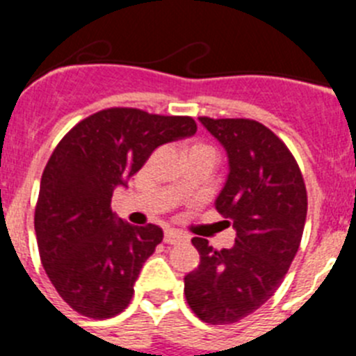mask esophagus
<instances>
[{
  "instance_id": "1",
  "label": "esophagus",
  "mask_w": 356,
  "mask_h": 356,
  "mask_svg": "<svg viewBox=\"0 0 356 356\" xmlns=\"http://www.w3.org/2000/svg\"><path fill=\"white\" fill-rule=\"evenodd\" d=\"M188 235L180 232V229H165V234H163V242L165 244H180V242H187Z\"/></svg>"
}]
</instances>
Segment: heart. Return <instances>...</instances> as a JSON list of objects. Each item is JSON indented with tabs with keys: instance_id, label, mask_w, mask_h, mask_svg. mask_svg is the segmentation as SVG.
I'll list each match as a JSON object with an SVG mask.
<instances>
[{
	"instance_id": "b5f03b06",
	"label": "heart",
	"mask_w": 356,
	"mask_h": 356,
	"mask_svg": "<svg viewBox=\"0 0 356 356\" xmlns=\"http://www.w3.org/2000/svg\"><path fill=\"white\" fill-rule=\"evenodd\" d=\"M196 149H210V147L205 146V144L194 143V144H188V146L185 147V153H188V151H196Z\"/></svg>"
}]
</instances>
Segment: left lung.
<instances>
[{
	"instance_id": "left-lung-1",
	"label": "left lung",
	"mask_w": 356,
	"mask_h": 356,
	"mask_svg": "<svg viewBox=\"0 0 356 356\" xmlns=\"http://www.w3.org/2000/svg\"><path fill=\"white\" fill-rule=\"evenodd\" d=\"M200 121L228 155L216 209L237 237L234 248L219 251L193 238L200 266L185 276V298L201 321L232 325L262 307L287 275L303 237L307 188L289 147L262 122Z\"/></svg>"
}]
</instances>
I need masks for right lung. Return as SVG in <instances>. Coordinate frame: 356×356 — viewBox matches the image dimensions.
<instances>
[{
	"instance_id": "1",
	"label": "right lung",
	"mask_w": 356,
	"mask_h": 356,
	"mask_svg": "<svg viewBox=\"0 0 356 356\" xmlns=\"http://www.w3.org/2000/svg\"><path fill=\"white\" fill-rule=\"evenodd\" d=\"M196 130L187 115L118 106L80 121L55 147L40 178L35 235L44 271L72 310L108 319L128 307L163 232L119 219L112 193L156 147Z\"/></svg>"
}]
</instances>
